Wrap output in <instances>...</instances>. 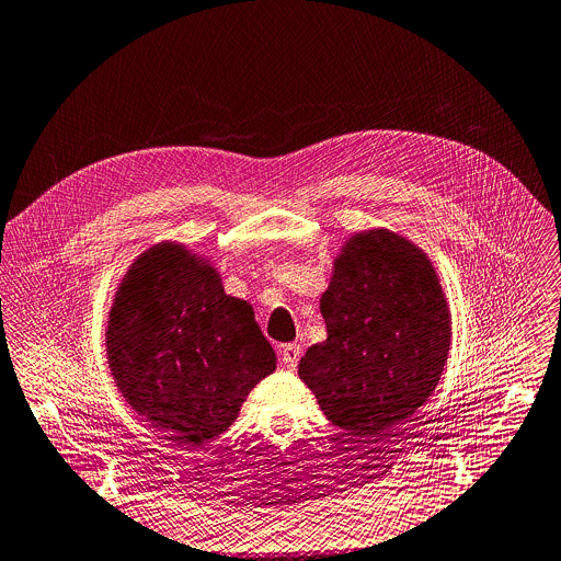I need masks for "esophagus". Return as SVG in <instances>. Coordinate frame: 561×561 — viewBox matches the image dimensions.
<instances>
[{
    "instance_id": "1",
    "label": "esophagus",
    "mask_w": 561,
    "mask_h": 561,
    "mask_svg": "<svg viewBox=\"0 0 561 561\" xmlns=\"http://www.w3.org/2000/svg\"><path fill=\"white\" fill-rule=\"evenodd\" d=\"M299 355H301L299 344H284V346L279 348V358H282V365H284L286 369H295V367H297Z\"/></svg>"
}]
</instances>
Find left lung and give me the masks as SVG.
Wrapping results in <instances>:
<instances>
[{"label": "left lung", "instance_id": "1", "mask_svg": "<svg viewBox=\"0 0 561 561\" xmlns=\"http://www.w3.org/2000/svg\"><path fill=\"white\" fill-rule=\"evenodd\" d=\"M320 311L327 340L297 374L333 425L376 445L443 376L451 316L438 275L410 239L385 228L355 232L333 262Z\"/></svg>", "mask_w": 561, "mask_h": 561}]
</instances>
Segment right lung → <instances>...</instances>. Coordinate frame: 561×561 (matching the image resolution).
Here are the masks:
<instances>
[{
	"label": "right lung",
	"instance_id": "add662e5",
	"mask_svg": "<svg viewBox=\"0 0 561 561\" xmlns=\"http://www.w3.org/2000/svg\"><path fill=\"white\" fill-rule=\"evenodd\" d=\"M107 360L131 410L179 445L224 434L275 371V351L245 299L185 245L145 250L123 277L107 324Z\"/></svg>",
	"mask_w": 561,
	"mask_h": 561
}]
</instances>
